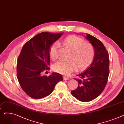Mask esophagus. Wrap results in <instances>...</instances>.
Masks as SVG:
<instances>
[{
    "label": "esophagus",
    "instance_id": "esophagus-1",
    "mask_svg": "<svg viewBox=\"0 0 124 124\" xmlns=\"http://www.w3.org/2000/svg\"><path fill=\"white\" fill-rule=\"evenodd\" d=\"M63 78L64 80H68L69 79L68 76H64L63 77Z\"/></svg>",
    "mask_w": 124,
    "mask_h": 124
}]
</instances>
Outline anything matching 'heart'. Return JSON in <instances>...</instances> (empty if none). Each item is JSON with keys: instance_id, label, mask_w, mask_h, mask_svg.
Segmentation results:
<instances>
[{"instance_id": "obj_1", "label": "heart", "mask_w": 124, "mask_h": 124, "mask_svg": "<svg viewBox=\"0 0 124 124\" xmlns=\"http://www.w3.org/2000/svg\"><path fill=\"white\" fill-rule=\"evenodd\" d=\"M62 44L70 50L71 53L69 60H61L55 63L53 66L54 71L62 74L67 75L76 67L77 70H81L87 67L93 61L94 54L93 46L85 43L83 39L76 36H69L64 39ZM59 44L55 43L50 51L52 60H55L58 57Z\"/></svg>"}]
</instances>
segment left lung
Instances as JSON below:
<instances>
[{"label":"left lung","mask_w":124,"mask_h":124,"mask_svg":"<svg viewBox=\"0 0 124 124\" xmlns=\"http://www.w3.org/2000/svg\"><path fill=\"white\" fill-rule=\"evenodd\" d=\"M86 39L93 46L94 56L92 64L75 78L78 83L71 94L81 101H93L99 96L105 89L109 75V60L108 53L99 39L87 34Z\"/></svg>","instance_id":"8db88e82"}]
</instances>
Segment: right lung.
Here are the masks:
<instances>
[{
  "label": "right lung",
  "mask_w": 124,
  "mask_h": 124,
  "mask_svg": "<svg viewBox=\"0 0 124 124\" xmlns=\"http://www.w3.org/2000/svg\"><path fill=\"white\" fill-rule=\"evenodd\" d=\"M62 34L41 32L26 43L22 49L17 59V77L23 90L32 99L50 95L56 84L63 80L62 75L56 72L48 76L42 75L45 70L50 69L48 65L51 45Z\"/></svg>",
  "instance_id": "right-lung-1"
}]
</instances>
